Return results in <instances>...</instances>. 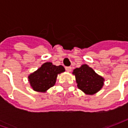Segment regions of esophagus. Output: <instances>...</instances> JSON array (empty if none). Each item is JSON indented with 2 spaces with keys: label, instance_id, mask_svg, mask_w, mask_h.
<instances>
[{
  "label": "esophagus",
  "instance_id": "esophagus-1",
  "mask_svg": "<svg viewBox=\"0 0 128 128\" xmlns=\"http://www.w3.org/2000/svg\"><path fill=\"white\" fill-rule=\"evenodd\" d=\"M66 70L67 72H70L72 70L71 67H66Z\"/></svg>",
  "mask_w": 128,
  "mask_h": 128
}]
</instances>
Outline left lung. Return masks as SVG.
I'll use <instances>...</instances> for the list:
<instances>
[{
	"label": "left lung",
	"mask_w": 128,
	"mask_h": 128,
	"mask_svg": "<svg viewBox=\"0 0 128 128\" xmlns=\"http://www.w3.org/2000/svg\"><path fill=\"white\" fill-rule=\"evenodd\" d=\"M78 88L86 95H94L102 89L105 79L86 64L73 70Z\"/></svg>",
	"instance_id": "1"
}]
</instances>
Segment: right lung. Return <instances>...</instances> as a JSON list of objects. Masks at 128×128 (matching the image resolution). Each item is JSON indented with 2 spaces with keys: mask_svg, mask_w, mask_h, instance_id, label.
Segmentation results:
<instances>
[{
  "mask_svg": "<svg viewBox=\"0 0 128 128\" xmlns=\"http://www.w3.org/2000/svg\"><path fill=\"white\" fill-rule=\"evenodd\" d=\"M65 71L63 66H57L50 62H47L36 71L28 75V80L33 90L46 92L56 84L58 76Z\"/></svg>",
  "mask_w": 128,
  "mask_h": 128,
  "instance_id": "right-lung-1",
  "label": "right lung"
}]
</instances>
